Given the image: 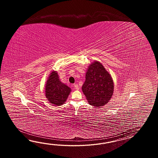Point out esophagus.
<instances>
[{
    "label": "esophagus",
    "mask_w": 158,
    "mask_h": 158,
    "mask_svg": "<svg viewBox=\"0 0 158 158\" xmlns=\"http://www.w3.org/2000/svg\"><path fill=\"white\" fill-rule=\"evenodd\" d=\"M74 87L76 90H79V86H78L77 84H74Z\"/></svg>",
    "instance_id": "1"
}]
</instances>
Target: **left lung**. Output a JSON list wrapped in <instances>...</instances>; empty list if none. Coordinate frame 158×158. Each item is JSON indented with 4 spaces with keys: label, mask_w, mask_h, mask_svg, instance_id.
Here are the masks:
<instances>
[{
    "label": "left lung",
    "mask_w": 158,
    "mask_h": 158,
    "mask_svg": "<svg viewBox=\"0 0 158 158\" xmlns=\"http://www.w3.org/2000/svg\"><path fill=\"white\" fill-rule=\"evenodd\" d=\"M82 90L89 103L99 108L108 103L114 90V80L104 66L94 60L88 67Z\"/></svg>",
    "instance_id": "1"
}]
</instances>
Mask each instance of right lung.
I'll return each instance as SVG.
<instances>
[{"label": "right lung", "mask_w": 158, "mask_h": 158, "mask_svg": "<svg viewBox=\"0 0 158 158\" xmlns=\"http://www.w3.org/2000/svg\"><path fill=\"white\" fill-rule=\"evenodd\" d=\"M71 92V88L61 81L57 71H52L45 84V96L49 102L55 106H61Z\"/></svg>", "instance_id": "add662e5"}]
</instances>
